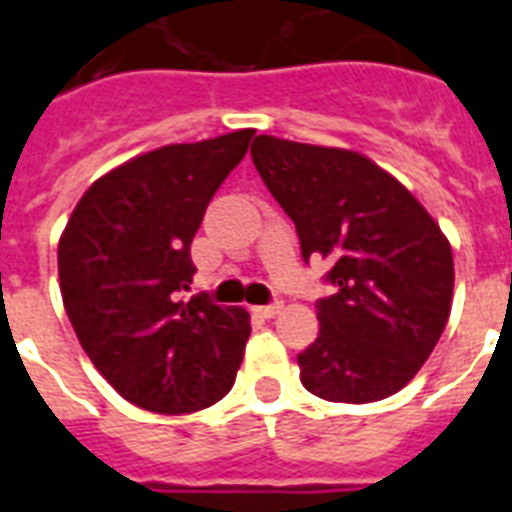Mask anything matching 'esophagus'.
Listing matches in <instances>:
<instances>
[{"mask_svg": "<svg viewBox=\"0 0 512 512\" xmlns=\"http://www.w3.org/2000/svg\"><path fill=\"white\" fill-rule=\"evenodd\" d=\"M284 310V302H270V305H263V307H257V313L263 315V318H276L278 313Z\"/></svg>", "mask_w": 512, "mask_h": 512, "instance_id": "1", "label": "esophagus"}]
</instances>
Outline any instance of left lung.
<instances>
[{"label": "left lung", "mask_w": 512, "mask_h": 512, "mask_svg": "<svg viewBox=\"0 0 512 512\" xmlns=\"http://www.w3.org/2000/svg\"><path fill=\"white\" fill-rule=\"evenodd\" d=\"M252 160L294 220L302 257L331 265L318 339L297 355L307 392L378 402L410 384L452 310V247L429 210L360 152L260 134Z\"/></svg>", "instance_id": "8db88e82"}]
</instances>
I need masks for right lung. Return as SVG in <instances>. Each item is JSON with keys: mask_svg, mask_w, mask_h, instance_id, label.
<instances>
[{"mask_svg": "<svg viewBox=\"0 0 512 512\" xmlns=\"http://www.w3.org/2000/svg\"><path fill=\"white\" fill-rule=\"evenodd\" d=\"M252 136L242 128L123 162L86 189L60 236L62 305L78 342L112 389L144 410L194 413L234 386L249 313L184 292L207 202Z\"/></svg>", "mask_w": 512, "mask_h": 512, "instance_id": "1", "label": "right lung"}]
</instances>
